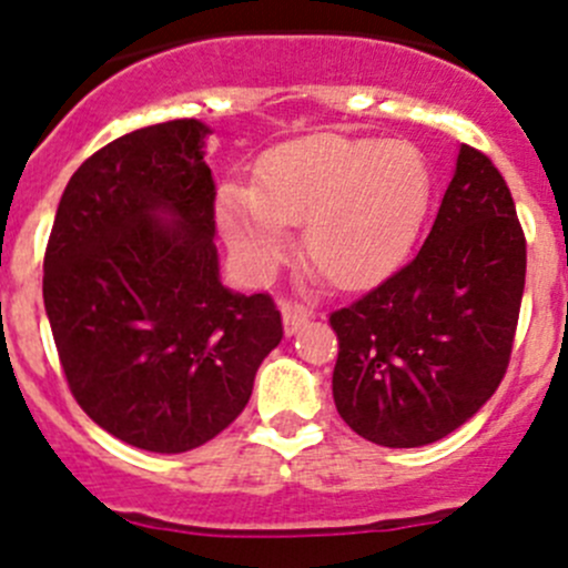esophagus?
Here are the masks:
<instances>
[{
    "instance_id": "34e87169",
    "label": "esophagus",
    "mask_w": 568,
    "mask_h": 568,
    "mask_svg": "<svg viewBox=\"0 0 568 568\" xmlns=\"http://www.w3.org/2000/svg\"><path fill=\"white\" fill-rule=\"evenodd\" d=\"M311 321V311L302 305H283V329L285 335H294L296 329H302V326Z\"/></svg>"
}]
</instances>
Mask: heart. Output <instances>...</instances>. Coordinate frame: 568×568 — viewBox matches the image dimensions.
<instances>
[{"label": "heart", "instance_id": "heart-1", "mask_svg": "<svg viewBox=\"0 0 568 568\" xmlns=\"http://www.w3.org/2000/svg\"><path fill=\"white\" fill-rule=\"evenodd\" d=\"M432 175L415 145L374 136L311 134L274 148L255 183L227 181L216 220L227 247L266 277L302 227L305 257L337 288H363L390 274L415 242Z\"/></svg>", "mask_w": 568, "mask_h": 568}]
</instances>
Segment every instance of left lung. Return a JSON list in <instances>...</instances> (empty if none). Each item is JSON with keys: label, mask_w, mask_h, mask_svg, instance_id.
<instances>
[{"label": "left lung", "mask_w": 568, "mask_h": 568, "mask_svg": "<svg viewBox=\"0 0 568 568\" xmlns=\"http://www.w3.org/2000/svg\"><path fill=\"white\" fill-rule=\"evenodd\" d=\"M525 291V233L489 156L462 145L432 233L404 268L329 316L332 395L352 432L420 448L500 385Z\"/></svg>", "instance_id": "obj_1"}]
</instances>
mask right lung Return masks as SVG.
Segmentation results:
<instances>
[{
    "label": "right lung",
    "mask_w": 568,
    "mask_h": 568,
    "mask_svg": "<svg viewBox=\"0 0 568 568\" xmlns=\"http://www.w3.org/2000/svg\"><path fill=\"white\" fill-rule=\"evenodd\" d=\"M211 129L118 136L68 181L43 257V305L68 387L112 437L183 454L225 432L283 341L266 294L220 280Z\"/></svg>",
    "instance_id": "1"
}]
</instances>
